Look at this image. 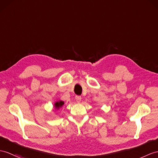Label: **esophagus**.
I'll return each instance as SVG.
<instances>
[{"label": "esophagus", "mask_w": 158, "mask_h": 158, "mask_svg": "<svg viewBox=\"0 0 158 158\" xmlns=\"http://www.w3.org/2000/svg\"><path fill=\"white\" fill-rule=\"evenodd\" d=\"M75 99H76V102H80V101H81V99H82V98H81V97H80V96H76Z\"/></svg>", "instance_id": "34e87169"}]
</instances>
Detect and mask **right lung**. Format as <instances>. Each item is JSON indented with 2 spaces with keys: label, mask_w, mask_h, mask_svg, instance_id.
Wrapping results in <instances>:
<instances>
[{
  "label": "right lung",
  "mask_w": 158,
  "mask_h": 158,
  "mask_svg": "<svg viewBox=\"0 0 158 158\" xmlns=\"http://www.w3.org/2000/svg\"><path fill=\"white\" fill-rule=\"evenodd\" d=\"M64 104V102H63V101H57V102H56V103H55V106H56V108H57V109H59V108H60V107H61L63 106V105Z\"/></svg>",
  "instance_id": "1"
}]
</instances>
